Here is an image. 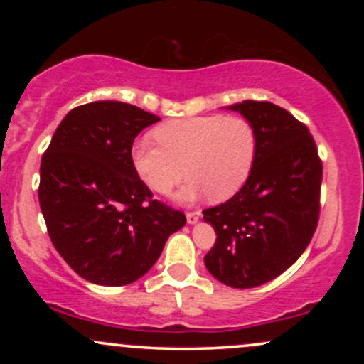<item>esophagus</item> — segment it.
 Returning <instances> with one entry per match:
<instances>
[{"label":"esophagus","instance_id":"1","mask_svg":"<svg viewBox=\"0 0 364 364\" xmlns=\"http://www.w3.org/2000/svg\"><path fill=\"white\" fill-rule=\"evenodd\" d=\"M200 215H202V212H200V210L186 212V220H188V224H195L196 220L200 219Z\"/></svg>","mask_w":364,"mask_h":364}]
</instances>
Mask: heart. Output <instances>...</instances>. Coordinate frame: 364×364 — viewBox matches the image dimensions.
Returning a JSON list of instances; mask_svg holds the SVG:
<instances>
[{
  "label": "heart",
  "mask_w": 364,
  "mask_h": 364,
  "mask_svg": "<svg viewBox=\"0 0 364 364\" xmlns=\"http://www.w3.org/2000/svg\"><path fill=\"white\" fill-rule=\"evenodd\" d=\"M159 144L136 141L132 164L141 181L156 193L168 195L190 176L176 195L193 202L208 195L228 200L243 188L257 161V129L243 116H193L173 119L154 129Z\"/></svg>",
  "instance_id": "b5f03b06"
}]
</instances>
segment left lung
Masks as SVG:
<instances>
[{
	"instance_id": "8db88e82",
	"label": "left lung",
	"mask_w": 364,
	"mask_h": 364,
	"mask_svg": "<svg viewBox=\"0 0 364 364\" xmlns=\"http://www.w3.org/2000/svg\"><path fill=\"white\" fill-rule=\"evenodd\" d=\"M229 109L257 129V161L235 196L203 210L217 235L205 267L225 286L248 289L281 275L310 245L323 169L310 129L284 107L243 101Z\"/></svg>"
}]
</instances>
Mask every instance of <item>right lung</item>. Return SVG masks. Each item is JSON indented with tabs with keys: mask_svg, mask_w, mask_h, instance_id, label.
Returning a JSON list of instances; mask_svg holds the SVG:
<instances>
[{
	"mask_svg": "<svg viewBox=\"0 0 364 364\" xmlns=\"http://www.w3.org/2000/svg\"><path fill=\"white\" fill-rule=\"evenodd\" d=\"M159 116L118 101L75 107L41 161L39 203L63 260L85 281L127 286L147 274L183 212L152 198L132 147Z\"/></svg>",
	"mask_w": 364,
	"mask_h": 364,
	"instance_id": "right-lung-1",
	"label": "right lung"
}]
</instances>
